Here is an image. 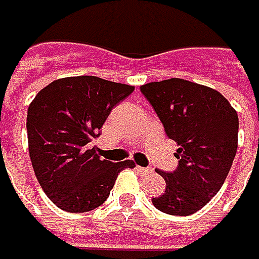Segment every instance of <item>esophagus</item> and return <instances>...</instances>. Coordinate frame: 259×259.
Instances as JSON below:
<instances>
[{"instance_id": "obj_1", "label": "esophagus", "mask_w": 259, "mask_h": 259, "mask_svg": "<svg viewBox=\"0 0 259 259\" xmlns=\"http://www.w3.org/2000/svg\"><path fill=\"white\" fill-rule=\"evenodd\" d=\"M137 169H138L141 174H150V172H151V169H150V167H143V166H137Z\"/></svg>"}]
</instances>
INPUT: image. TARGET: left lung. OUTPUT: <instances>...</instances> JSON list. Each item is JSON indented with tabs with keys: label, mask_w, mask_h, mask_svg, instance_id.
<instances>
[{
	"label": "left lung",
	"mask_w": 259,
	"mask_h": 259,
	"mask_svg": "<svg viewBox=\"0 0 259 259\" xmlns=\"http://www.w3.org/2000/svg\"><path fill=\"white\" fill-rule=\"evenodd\" d=\"M140 90L166 136L179 146L176 169L157 170L166 189L151 202L170 215L197 213L220 191L232 167L238 150V113L219 92L182 78L149 83Z\"/></svg>",
	"instance_id": "left-lung-1"
}]
</instances>
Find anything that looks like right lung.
<instances>
[{"instance_id": "add662e5", "label": "right lung", "mask_w": 259, "mask_h": 259, "mask_svg": "<svg viewBox=\"0 0 259 259\" xmlns=\"http://www.w3.org/2000/svg\"><path fill=\"white\" fill-rule=\"evenodd\" d=\"M134 87L93 75L59 78L42 89L27 110L33 170L48 198L68 213L95 210L108 200L118 174L133 160H103L89 149L112 109Z\"/></svg>"}]
</instances>
